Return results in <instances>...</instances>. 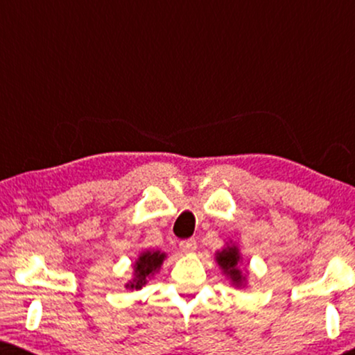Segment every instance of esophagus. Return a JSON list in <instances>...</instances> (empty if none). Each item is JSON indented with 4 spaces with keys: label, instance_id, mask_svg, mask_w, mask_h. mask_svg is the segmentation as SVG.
Instances as JSON below:
<instances>
[{
    "label": "esophagus",
    "instance_id": "esophagus-1",
    "mask_svg": "<svg viewBox=\"0 0 355 355\" xmlns=\"http://www.w3.org/2000/svg\"><path fill=\"white\" fill-rule=\"evenodd\" d=\"M179 247L184 254H192V252L197 250V241L196 239H187V241H181L179 242Z\"/></svg>",
    "mask_w": 355,
    "mask_h": 355
}]
</instances>
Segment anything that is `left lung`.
Here are the masks:
<instances>
[{"label": "left lung", "instance_id": "1", "mask_svg": "<svg viewBox=\"0 0 355 355\" xmlns=\"http://www.w3.org/2000/svg\"><path fill=\"white\" fill-rule=\"evenodd\" d=\"M215 260L216 263L220 265L223 275H226L227 278L231 279L232 286H236V288H242V286H245L247 276L244 271L239 268L241 252L234 244L226 245L225 249L218 250L215 254Z\"/></svg>", "mask_w": 355, "mask_h": 355}]
</instances>
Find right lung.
Masks as SVG:
<instances>
[{
	"instance_id": "add662e5",
	"label": "right lung",
	"mask_w": 355,
	"mask_h": 355,
	"mask_svg": "<svg viewBox=\"0 0 355 355\" xmlns=\"http://www.w3.org/2000/svg\"><path fill=\"white\" fill-rule=\"evenodd\" d=\"M164 259H166V254L162 250H144L135 260L134 278L125 284V288L135 291L142 289V286L147 284L155 273H158Z\"/></svg>"
}]
</instances>
